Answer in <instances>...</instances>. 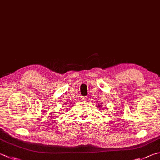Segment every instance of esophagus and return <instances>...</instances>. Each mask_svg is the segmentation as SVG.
<instances>
[{"label": "esophagus", "mask_w": 160, "mask_h": 160, "mask_svg": "<svg viewBox=\"0 0 160 160\" xmlns=\"http://www.w3.org/2000/svg\"><path fill=\"white\" fill-rule=\"evenodd\" d=\"M82 101H83V102H86V101H88V98H87L86 97H84L82 98Z\"/></svg>", "instance_id": "1"}]
</instances>
